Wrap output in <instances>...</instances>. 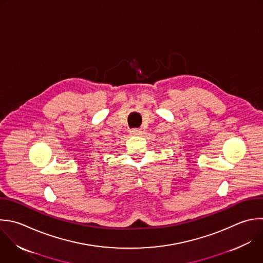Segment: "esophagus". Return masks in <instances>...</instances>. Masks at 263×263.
<instances>
[{"label":"esophagus","instance_id":"obj_1","mask_svg":"<svg viewBox=\"0 0 263 263\" xmlns=\"http://www.w3.org/2000/svg\"><path fill=\"white\" fill-rule=\"evenodd\" d=\"M129 133H130L132 136H140V135H142V130L139 129V128H133Z\"/></svg>","mask_w":263,"mask_h":263}]
</instances>
